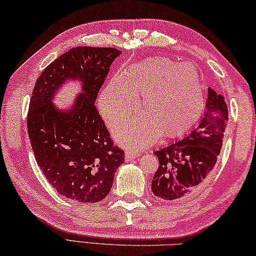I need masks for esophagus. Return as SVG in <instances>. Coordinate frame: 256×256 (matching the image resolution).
I'll return each mask as SVG.
<instances>
[{
	"label": "esophagus",
	"mask_w": 256,
	"mask_h": 256,
	"mask_svg": "<svg viewBox=\"0 0 256 256\" xmlns=\"http://www.w3.org/2000/svg\"><path fill=\"white\" fill-rule=\"evenodd\" d=\"M124 156H126V160H130L132 158H137V156H140V153H138V152H135V150H126Z\"/></svg>",
	"instance_id": "esophagus-1"
}]
</instances>
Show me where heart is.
<instances>
[{
    "label": "heart",
    "instance_id": "heart-1",
    "mask_svg": "<svg viewBox=\"0 0 256 256\" xmlns=\"http://www.w3.org/2000/svg\"><path fill=\"white\" fill-rule=\"evenodd\" d=\"M140 96L145 114L114 132L116 140L126 146L150 145L162 135L181 137L198 122L206 106L194 67L163 57L138 62L106 83L98 104L108 124H118L137 112Z\"/></svg>",
    "mask_w": 256,
    "mask_h": 256
}]
</instances>
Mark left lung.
I'll return each instance as SVG.
<instances>
[{
    "label": "left lung",
    "instance_id": "left-lung-1",
    "mask_svg": "<svg viewBox=\"0 0 256 256\" xmlns=\"http://www.w3.org/2000/svg\"><path fill=\"white\" fill-rule=\"evenodd\" d=\"M227 121L225 98L209 88L199 124L183 140L154 152L160 162L152 181L156 196L171 201L186 199L204 186L220 153Z\"/></svg>",
    "mask_w": 256,
    "mask_h": 256
}]
</instances>
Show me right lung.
I'll use <instances>...</instances> for the list:
<instances>
[{
	"mask_svg": "<svg viewBox=\"0 0 256 256\" xmlns=\"http://www.w3.org/2000/svg\"><path fill=\"white\" fill-rule=\"evenodd\" d=\"M120 52L112 47L70 49L42 70L30 98L26 126L36 160L58 194L80 202L104 199L124 160L94 103ZM70 78L82 82L84 93L70 110L60 112L51 100Z\"/></svg>",
	"mask_w": 256,
	"mask_h": 256,
	"instance_id": "add662e5",
	"label": "right lung"
}]
</instances>
